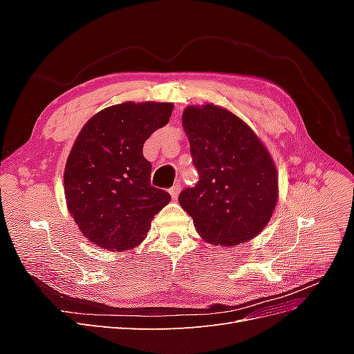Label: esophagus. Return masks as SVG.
Listing matches in <instances>:
<instances>
[{
    "mask_svg": "<svg viewBox=\"0 0 354 354\" xmlns=\"http://www.w3.org/2000/svg\"><path fill=\"white\" fill-rule=\"evenodd\" d=\"M180 192H181V186L176 185V186H173V187L169 189V195H171V198H173V199H177Z\"/></svg>",
    "mask_w": 354,
    "mask_h": 354,
    "instance_id": "esophagus-1",
    "label": "esophagus"
}]
</instances>
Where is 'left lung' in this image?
<instances>
[{
  "mask_svg": "<svg viewBox=\"0 0 354 354\" xmlns=\"http://www.w3.org/2000/svg\"><path fill=\"white\" fill-rule=\"evenodd\" d=\"M183 127L199 181L178 195L181 208L211 243L252 239L269 223L277 201L269 152L248 125L218 106H189Z\"/></svg>",
  "mask_w": 354,
  "mask_h": 354,
  "instance_id": "left-lung-1",
  "label": "left lung"
}]
</instances>
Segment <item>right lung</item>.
Segmentation results:
<instances>
[{
  "mask_svg": "<svg viewBox=\"0 0 354 354\" xmlns=\"http://www.w3.org/2000/svg\"><path fill=\"white\" fill-rule=\"evenodd\" d=\"M173 103L115 104L84 125L65 168L68 209L84 236L100 248L140 243L151 221L171 201L151 185L143 145L169 121Z\"/></svg>",
  "mask_w": 354,
  "mask_h": 354,
  "instance_id": "add662e5",
  "label": "right lung"
}]
</instances>
